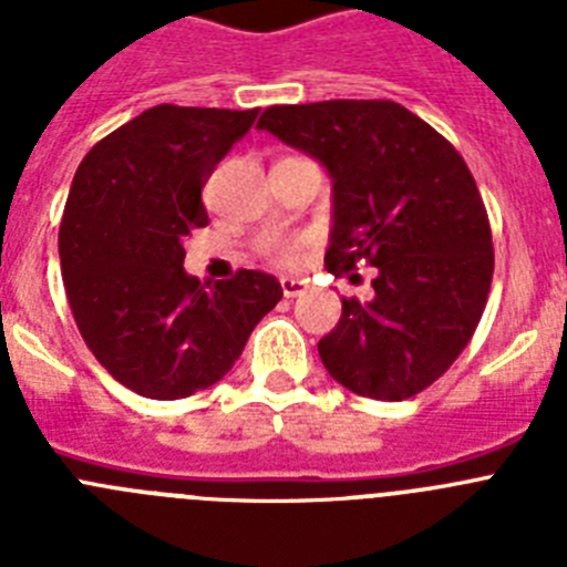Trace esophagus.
<instances>
[{
  "label": "esophagus",
  "instance_id": "obj_1",
  "mask_svg": "<svg viewBox=\"0 0 567 567\" xmlns=\"http://www.w3.org/2000/svg\"><path fill=\"white\" fill-rule=\"evenodd\" d=\"M280 289H284V295H287V298H298V295L307 292V284L298 278H280Z\"/></svg>",
  "mask_w": 567,
  "mask_h": 567
}]
</instances>
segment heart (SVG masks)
<instances>
[{"label":"heart","instance_id":"obj_1","mask_svg":"<svg viewBox=\"0 0 567 567\" xmlns=\"http://www.w3.org/2000/svg\"><path fill=\"white\" fill-rule=\"evenodd\" d=\"M309 240L303 235H287V233H269L258 240V255L269 264L280 269H295L303 260Z\"/></svg>","mask_w":567,"mask_h":567}]
</instances>
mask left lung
Returning <instances> with one entry per match:
<instances>
[{
    "label": "left lung",
    "mask_w": 567,
    "mask_h": 567,
    "mask_svg": "<svg viewBox=\"0 0 567 567\" xmlns=\"http://www.w3.org/2000/svg\"><path fill=\"white\" fill-rule=\"evenodd\" d=\"M258 127L332 175L329 272L378 267L374 298H343L320 338L327 372L360 398H414L460 358L488 300L494 244L468 164L389 99L272 104Z\"/></svg>",
    "instance_id": "obj_1"
}]
</instances>
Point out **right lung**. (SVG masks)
I'll return each mask as SVG.
<instances>
[{"label":"right lung","instance_id":"add662e5","mask_svg":"<svg viewBox=\"0 0 567 567\" xmlns=\"http://www.w3.org/2000/svg\"><path fill=\"white\" fill-rule=\"evenodd\" d=\"M255 118L158 104L93 144L73 175L59 227L70 312L93 358L142 398L218 383L284 298L260 269L215 287L184 272V238L209 224L204 184Z\"/></svg>","mask_w":567,"mask_h":567}]
</instances>
